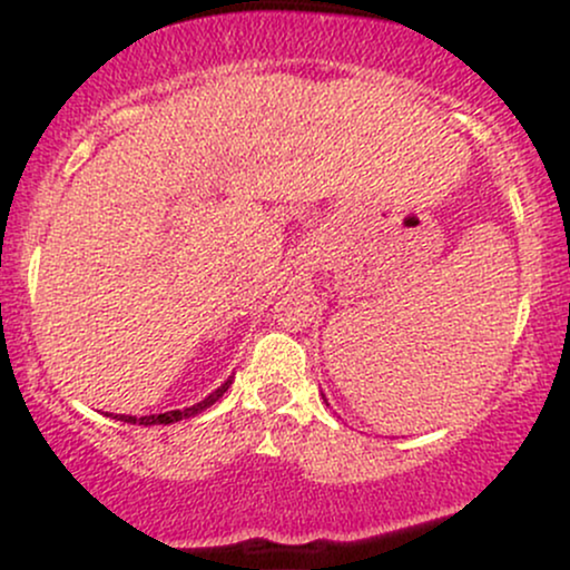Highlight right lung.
Instances as JSON below:
<instances>
[{
	"instance_id": "add662e5",
	"label": "right lung",
	"mask_w": 570,
	"mask_h": 570,
	"mask_svg": "<svg viewBox=\"0 0 570 570\" xmlns=\"http://www.w3.org/2000/svg\"><path fill=\"white\" fill-rule=\"evenodd\" d=\"M230 383H233V377H227V381L222 383L217 391H212V394H208L206 399H200V402L193 404V407L160 412V415H141V417H136V415H120V417H117L115 415V417H117V421H122V423H139V426H155V423H176V421H181V417H193V415H198V412H203L206 407H212V404L217 402V399L225 394L227 389H230Z\"/></svg>"
}]
</instances>
